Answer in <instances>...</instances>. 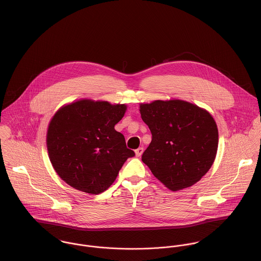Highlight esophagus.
I'll return each instance as SVG.
<instances>
[{
    "mask_svg": "<svg viewBox=\"0 0 261 261\" xmlns=\"http://www.w3.org/2000/svg\"><path fill=\"white\" fill-rule=\"evenodd\" d=\"M143 151H144V149L140 147V148H138V149H136L135 150V154H136V157H140L141 155L143 154Z\"/></svg>",
    "mask_w": 261,
    "mask_h": 261,
    "instance_id": "34e87169",
    "label": "esophagus"
}]
</instances>
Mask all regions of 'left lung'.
I'll list each match as a JSON object with an SVG mask.
<instances>
[{"mask_svg":"<svg viewBox=\"0 0 261 261\" xmlns=\"http://www.w3.org/2000/svg\"><path fill=\"white\" fill-rule=\"evenodd\" d=\"M141 118L152 134L142 161L171 191L201 180L216 159L219 131L213 116L187 101L141 104Z\"/></svg>","mask_w":261,"mask_h":261,"instance_id":"left-lung-1","label":"left lung"}]
</instances>
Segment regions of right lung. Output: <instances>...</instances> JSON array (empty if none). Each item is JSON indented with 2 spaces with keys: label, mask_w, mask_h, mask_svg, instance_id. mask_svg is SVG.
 <instances>
[{
  "label": "right lung",
  "mask_w": 261,
  "mask_h": 261,
  "mask_svg": "<svg viewBox=\"0 0 261 261\" xmlns=\"http://www.w3.org/2000/svg\"><path fill=\"white\" fill-rule=\"evenodd\" d=\"M125 104L89 99L61 107L49 122L46 146L56 172L70 187L92 195L106 191L134 151L114 126Z\"/></svg>",
  "instance_id": "right-lung-1"
}]
</instances>
